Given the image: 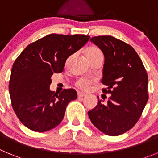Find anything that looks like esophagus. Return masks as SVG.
Wrapping results in <instances>:
<instances>
[{
    "label": "esophagus",
    "mask_w": 158,
    "mask_h": 158,
    "mask_svg": "<svg viewBox=\"0 0 158 158\" xmlns=\"http://www.w3.org/2000/svg\"><path fill=\"white\" fill-rule=\"evenodd\" d=\"M77 96L79 97V98H81V97H84V96H86V94H85V93H81V92H78Z\"/></svg>",
    "instance_id": "34e87169"
}]
</instances>
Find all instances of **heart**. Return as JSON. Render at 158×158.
<instances>
[{
	"label": "heart",
	"mask_w": 158,
	"mask_h": 158,
	"mask_svg": "<svg viewBox=\"0 0 158 158\" xmlns=\"http://www.w3.org/2000/svg\"><path fill=\"white\" fill-rule=\"evenodd\" d=\"M85 56L89 62L97 57L103 56V53L97 47H89L85 50ZM92 81L87 79H80L76 82V85L82 90H87L91 85Z\"/></svg>",
	"instance_id": "b5f03b06"
}]
</instances>
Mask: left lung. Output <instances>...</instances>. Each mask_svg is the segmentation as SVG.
Returning <instances> with one entry per match:
<instances>
[{
    "mask_svg": "<svg viewBox=\"0 0 158 158\" xmlns=\"http://www.w3.org/2000/svg\"><path fill=\"white\" fill-rule=\"evenodd\" d=\"M104 55L103 93L111 94L107 104L99 100L88 112L93 124L111 136L122 135L135 126L147 103L148 76L133 47L110 35L90 40Z\"/></svg>",
    "mask_w": 158,
    "mask_h": 158,
    "instance_id": "1",
    "label": "left lung"
}]
</instances>
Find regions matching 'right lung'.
<instances>
[{
  "instance_id": "obj_1",
  "label": "right lung",
  "mask_w": 158,
  "mask_h": 158,
  "mask_svg": "<svg viewBox=\"0 0 158 158\" xmlns=\"http://www.w3.org/2000/svg\"><path fill=\"white\" fill-rule=\"evenodd\" d=\"M90 37L51 34L31 43L14 62L9 94L19 121L31 131L44 132L63 119L69 102L77 97L74 89L57 93L50 90L51 76L63 71L65 61Z\"/></svg>"
}]
</instances>
